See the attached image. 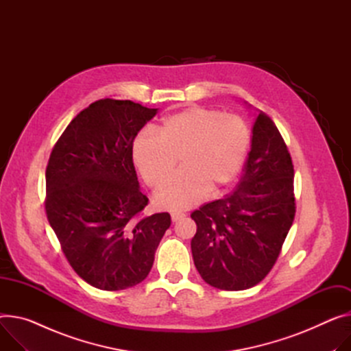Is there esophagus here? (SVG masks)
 Segmentation results:
<instances>
[{"instance_id":"1","label":"esophagus","mask_w":351,"mask_h":351,"mask_svg":"<svg viewBox=\"0 0 351 351\" xmlns=\"http://www.w3.org/2000/svg\"><path fill=\"white\" fill-rule=\"evenodd\" d=\"M184 217H185L184 212H180V210L171 212V219H173V222H177V221H180V219L184 218Z\"/></svg>"}]
</instances>
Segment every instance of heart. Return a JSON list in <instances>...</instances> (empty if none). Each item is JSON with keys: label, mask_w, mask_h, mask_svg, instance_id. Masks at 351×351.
Returning a JSON list of instances; mask_svg holds the SVG:
<instances>
[{"label": "heart", "mask_w": 351, "mask_h": 351, "mask_svg": "<svg viewBox=\"0 0 351 351\" xmlns=\"http://www.w3.org/2000/svg\"><path fill=\"white\" fill-rule=\"evenodd\" d=\"M250 128L234 114L190 106L166 117L156 133L141 132L132 142V160L143 181L158 190L175 167L182 169L156 195V205L184 209L217 193L234 180L245 165Z\"/></svg>", "instance_id": "heart-1"}]
</instances>
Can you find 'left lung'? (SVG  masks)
Segmentation results:
<instances>
[{
  "mask_svg": "<svg viewBox=\"0 0 351 351\" xmlns=\"http://www.w3.org/2000/svg\"><path fill=\"white\" fill-rule=\"evenodd\" d=\"M293 165L276 123L260 112L245 173L226 197L191 213L194 264L219 289L257 285L274 267L295 218Z\"/></svg>",
  "mask_w": 351,
  "mask_h": 351,
  "instance_id": "left-lung-1",
  "label": "left lung"
}]
</instances>
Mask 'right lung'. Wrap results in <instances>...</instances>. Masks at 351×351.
<instances>
[{
  "label": "right lung",
  "instance_id": "obj_1",
  "mask_svg": "<svg viewBox=\"0 0 351 351\" xmlns=\"http://www.w3.org/2000/svg\"><path fill=\"white\" fill-rule=\"evenodd\" d=\"M157 114L104 98L80 112L53 147L45 209L74 271L90 285L121 291L142 282L171 225L167 212L143 217L132 142Z\"/></svg>",
  "mask_w": 351,
  "mask_h": 351
}]
</instances>
